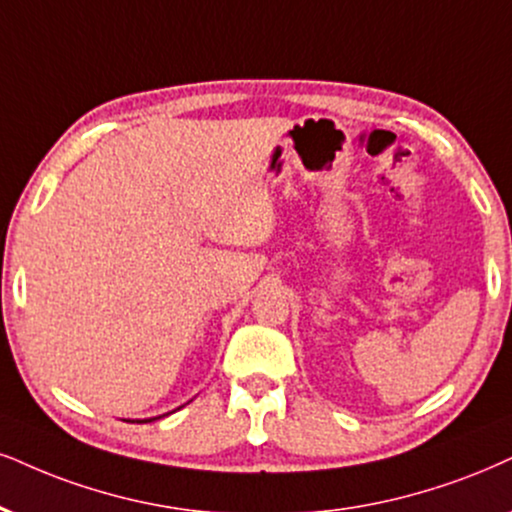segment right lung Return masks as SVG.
Here are the masks:
<instances>
[{
    "mask_svg": "<svg viewBox=\"0 0 512 512\" xmlns=\"http://www.w3.org/2000/svg\"><path fill=\"white\" fill-rule=\"evenodd\" d=\"M151 420H156V418H149V420H137V422H151Z\"/></svg>",
    "mask_w": 512,
    "mask_h": 512,
    "instance_id": "add662e5",
    "label": "right lung"
}]
</instances>
